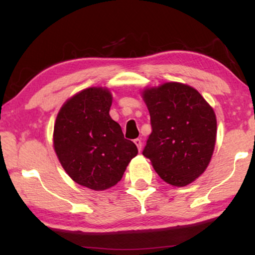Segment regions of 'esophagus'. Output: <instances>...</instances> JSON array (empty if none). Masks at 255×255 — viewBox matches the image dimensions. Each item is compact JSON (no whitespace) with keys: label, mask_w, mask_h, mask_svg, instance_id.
<instances>
[{"label":"esophagus","mask_w":255,"mask_h":255,"mask_svg":"<svg viewBox=\"0 0 255 255\" xmlns=\"http://www.w3.org/2000/svg\"><path fill=\"white\" fill-rule=\"evenodd\" d=\"M134 144H135V146H137V147H138L139 151H140L141 146H142V142H141L140 139H134Z\"/></svg>","instance_id":"1"}]
</instances>
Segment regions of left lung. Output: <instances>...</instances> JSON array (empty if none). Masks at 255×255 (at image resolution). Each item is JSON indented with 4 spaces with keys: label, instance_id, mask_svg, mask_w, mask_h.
Listing matches in <instances>:
<instances>
[{
    "label": "left lung",
    "instance_id": "left-lung-1",
    "mask_svg": "<svg viewBox=\"0 0 255 255\" xmlns=\"http://www.w3.org/2000/svg\"><path fill=\"white\" fill-rule=\"evenodd\" d=\"M142 97L152 127L142 155L165 182L187 186L211 160L217 134L214 110L196 89L179 82L146 89Z\"/></svg>",
    "mask_w": 255,
    "mask_h": 255
}]
</instances>
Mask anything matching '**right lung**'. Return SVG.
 Wrapping results in <instances>:
<instances>
[{
    "label": "right lung",
    "instance_id": "1",
    "mask_svg": "<svg viewBox=\"0 0 255 255\" xmlns=\"http://www.w3.org/2000/svg\"><path fill=\"white\" fill-rule=\"evenodd\" d=\"M113 97L106 88L76 94L59 111L53 142L59 161L73 181L94 190L113 187L138 153L110 117Z\"/></svg>",
    "mask_w": 255,
    "mask_h": 255
}]
</instances>
